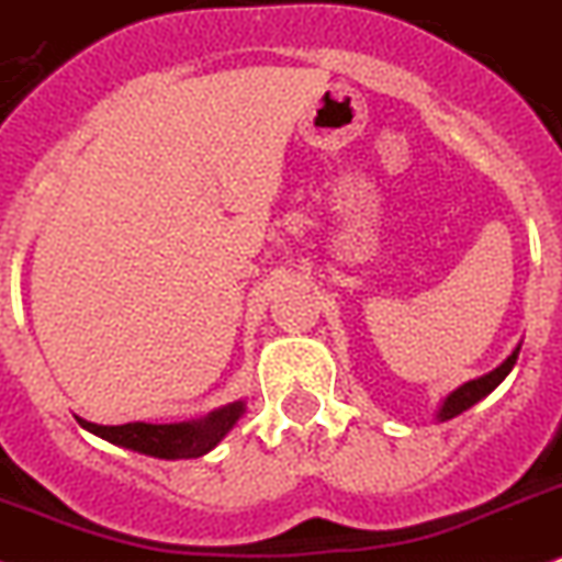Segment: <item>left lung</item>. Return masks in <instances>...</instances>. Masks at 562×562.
I'll return each instance as SVG.
<instances>
[{
	"label": "left lung",
	"mask_w": 562,
	"mask_h": 562,
	"mask_svg": "<svg viewBox=\"0 0 562 562\" xmlns=\"http://www.w3.org/2000/svg\"><path fill=\"white\" fill-rule=\"evenodd\" d=\"M517 352H520V344H517L515 349H512V355L506 358V361L501 363L497 369H492V372H486V375L474 378V381H467L463 386H458L454 392H449V395L443 397V404H440L438 409V420H452L458 418L460 412L472 409L477 401H483V397L488 395V392H495L497 386L503 383V378L509 375L512 367L517 363Z\"/></svg>",
	"instance_id": "obj_1"
}]
</instances>
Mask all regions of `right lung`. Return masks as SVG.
Returning a JSON list of instances; mask_svg holds the SVG:
<instances>
[{"label": "right lung", "instance_id": "right-lung-1", "mask_svg": "<svg viewBox=\"0 0 562 562\" xmlns=\"http://www.w3.org/2000/svg\"><path fill=\"white\" fill-rule=\"evenodd\" d=\"M247 404L235 401V404L218 406L210 415L199 420H181V424H124V426H99L85 418H76L81 429L93 431L108 443L124 446L138 454H150L161 460H190L201 454L213 452L215 446L222 443L238 420H241Z\"/></svg>", "mask_w": 562, "mask_h": 562}]
</instances>
